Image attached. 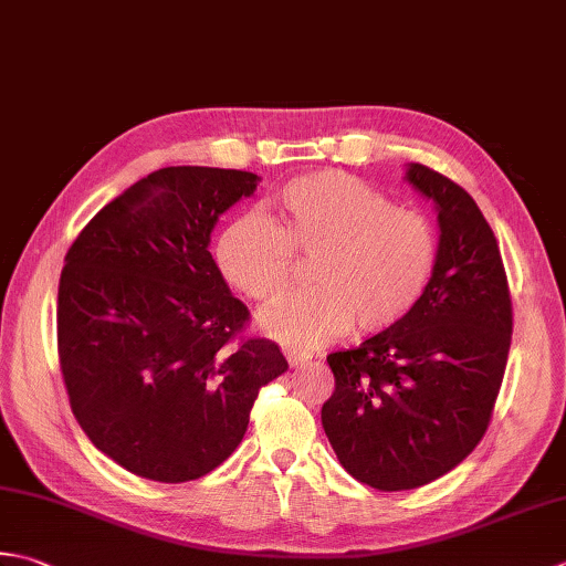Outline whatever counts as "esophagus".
I'll list each match as a JSON object with an SVG mask.
<instances>
[{"label": "esophagus", "instance_id": "esophagus-1", "mask_svg": "<svg viewBox=\"0 0 566 566\" xmlns=\"http://www.w3.org/2000/svg\"><path fill=\"white\" fill-rule=\"evenodd\" d=\"M284 358H286V363L292 365V368H296V365H302L304 360H308L312 356H308V353H304V350H296V348H284Z\"/></svg>", "mask_w": 566, "mask_h": 566}]
</instances>
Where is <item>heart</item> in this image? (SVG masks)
<instances>
[{
    "mask_svg": "<svg viewBox=\"0 0 566 566\" xmlns=\"http://www.w3.org/2000/svg\"><path fill=\"white\" fill-rule=\"evenodd\" d=\"M282 226L262 210L230 220L216 245L226 280L270 304L294 286L298 258L316 260L314 292L260 316L272 338L321 346L353 326L385 334L412 316L437 270V232L424 216L343 171L296 176L274 196Z\"/></svg>",
    "mask_w": 566,
    "mask_h": 566,
    "instance_id": "1",
    "label": "heart"
}]
</instances>
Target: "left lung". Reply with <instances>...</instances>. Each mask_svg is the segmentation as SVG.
I'll use <instances>...</instances> for the list:
<instances>
[{
	"label": "left lung",
	"instance_id": "8db88e82",
	"mask_svg": "<svg viewBox=\"0 0 566 566\" xmlns=\"http://www.w3.org/2000/svg\"><path fill=\"white\" fill-rule=\"evenodd\" d=\"M405 179L437 208L439 250L412 316L326 358L336 390L321 424L340 467L378 491L437 481L489 429L513 336L497 240L473 198L409 164Z\"/></svg>",
	"mask_w": 566,
	"mask_h": 566
}]
</instances>
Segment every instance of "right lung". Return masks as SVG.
I'll list each match as a JSON object with an SVG mask.
<instances>
[{
	"label": "right lung",
	"mask_w": 566,
	"mask_h": 566,
	"mask_svg": "<svg viewBox=\"0 0 566 566\" xmlns=\"http://www.w3.org/2000/svg\"><path fill=\"white\" fill-rule=\"evenodd\" d=\"M260 176L166 166L109 201L75 238L59 282V360L87 439L129 473L184 483L245 437L260 387L290 368L242 338L210 232Z\"/></svg>",
	"instance_id": "1"
}]
</instances>
